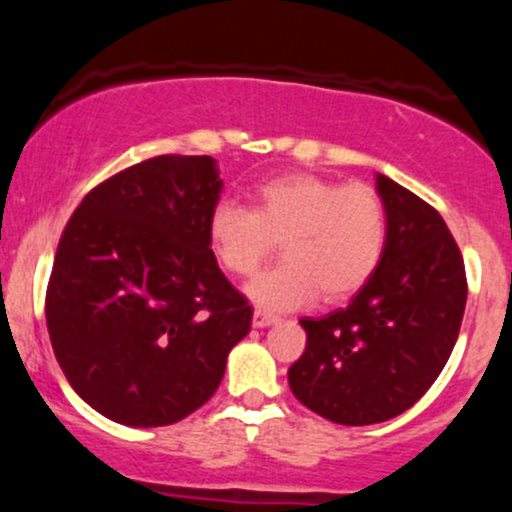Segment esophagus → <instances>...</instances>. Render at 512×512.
<instances>
[{
    "label": "esophagus",
    "mask_w": 512,
    "mask_h": 512,
    "mask_svg": "<svg viewBox=\"0 0 512 512\" xmlns=\"http://www.w3.org/2000/svg\"><path fill=\"white\" fill-rule=\"evenodd\" d=\"M274 322H276V315H269L267 310L255 308V313H252V325L255 327H269L274 325Z\"/></svg>",
    "instance_id": "obj_1"
}]
</instances>
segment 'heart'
Listing matches in <instances>:
<instances>
[{
    "mask_svg": "<svg viewBox=\"0 0 512 512\" xmlns=\"http://www.w3.org/2000/svg\"><path fill=\"white\" fill-rule=\"evenodd\" d=\"M209 245L223 269L248 276L281 240L284 262L257 274L248 296L267 310H293L354 296L375 274L387 240L378 192L363 182L289 173L262 182L255 209L221 199L209 211Z\"/></svg>",
    "mask_w": 512,
    "mask_h": 512,
    "instance_id": "heart-1",
    "label": "heart"
}]
</instances>
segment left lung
I'll use <instances>...</instances> for the list:
<instances>
[{
  "instance_id": "obj_1",
  "label": "left lung",
  "mask_w": 512,
  "mask_h": 512,
  "mask_svg": "<svg viewBox=\"0 0 512 512\" xmlns=\"http://www.w3.org/2000/svg\"><path fill=\"white\" fill-rule=\"evenodd\" d=\"M387 240L378 269L346 308L301 317L308 342L289 368L291 392L334 424L368 426L419 402L460 334L467 274L431 204L378 175Z\"/></svg>"
}]
</instances>
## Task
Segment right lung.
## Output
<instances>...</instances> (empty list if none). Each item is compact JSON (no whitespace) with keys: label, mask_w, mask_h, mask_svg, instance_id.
<instances>
[{"label":"right lung","mask_w":512,"mask_h":512,"mask_svg":"<svg viewBox=\"0 0 512 512\" xmlns=\"http://www.w3.org/2000/svg\"><path fill=\"white\" fill-rule=\"evenodd\" d=\"M214 158H146L93 187L64 226L45 293L52 351L110 421L168 426L221 385L252 305L216 264Z\"/></svg>","instance_id":"right-lung-1"}]
</instances>
